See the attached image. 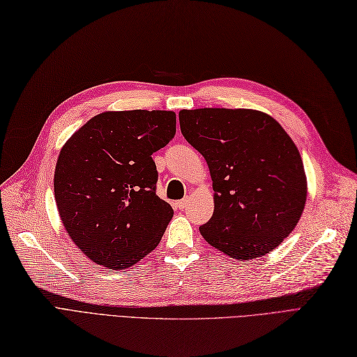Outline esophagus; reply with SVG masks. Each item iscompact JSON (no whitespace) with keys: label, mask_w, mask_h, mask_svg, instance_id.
Wrapping results in <instances>:
<instances>
[{"label":"esophagus","mask_w":357,"mask_h":357,"mask_svg":"<svg viewBox=\"0 0 357 357\" xmlns=\"http://www.w3.org/2000/svg\"><path fill=\"white\" fill-rule=\"evenodd\" d=\"M188 203H190V199H183V200H179V202H176V203H175V206H176V209H179V211H183V209H187Z\"/></svg>","instance_id":"34e87169"}]
</instances>
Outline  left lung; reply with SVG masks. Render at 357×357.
Returning a JSON list of instances; mask_svg holds the SVG:
<instances>
[{"instance_id": "obj_1", "label": "left lung", "mask_w": 357, "mask_h": 357, "mask_svg": "<svg viewBox=\"0 0 357 357\" xmlns=\"http://www.w3.org/2000/svg\"><path fill=\"white\" fill-rule=\"evenodd\" d=\"M183 137L204 157L213 215L203 238L238 261L267 255L291 234L307 200L303 160L268 114L248 108L181 109Z\"/></svg>"}]
</instances>
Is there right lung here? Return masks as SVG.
I'll return each mask as SVG.
<instances>
[{
    "instance_id": "obj_1",
    "label": "right lung",
    "mask_w": 357,
    "mask_h": 357,
    "mask_svg": "<svg viewBox=\"0 0 357 357\" xmlns=\"http://www.w3.org/2000/svg\"><path fill=\"white\" fill-rule=\"evenodd\" d=\"M176 132L174 111H105L62 146L54 200L74 245L98 266L126 270L153 252L174 216L155 194L153 153Z\"/></svg>"
}]
</instances>
